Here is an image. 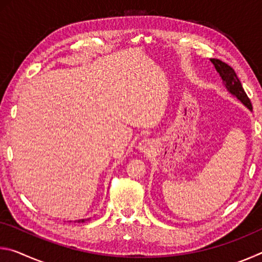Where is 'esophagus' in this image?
Returning <instances> with one entry per match:
<instances>
[{
  "instance_id": "34e87169",
  "label": "esophagus",
  "mask_w": 262,
  "mask_h": 262,
  "mask_svg": "<svg viewBox=\"0 0 262 262\" xmlns=\"http://www.w3.org/2000/svg\"><path fill=\"white\" fill-rule=\"evenodd\" d=\"M139 150L142 152H150L154 148V142L150 140V139H144L140 141L139 143Z\"/></svg>"
}]
</instances>
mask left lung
Here are the masks:
<instances>
[{
    "mask_svg": "<svg viewBox=\"0 0 262 262\" xmlns=\"http://www.w3.org/2000/svg\"><path fill=\"white\" fill-rule=\"evenodd\" d=\"M210 61L212 62V64L215 66V69L217 70V73L220 74L222 79H223L224 86L228 89L230 94L241 100L248 110L252 111V104L250 101V98L247 97L246 92L244 91L242 83L237 77V74L234 73V70L230 67L229 64L225 63V62L219 59H210Z\"/></svg>",
    "mask_w": 262,
    "mask_h": 262,
    "instance_id": "obj_1",
    "label": "left lung"
}]
</instances>
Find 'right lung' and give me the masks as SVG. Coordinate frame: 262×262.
<instances>
[{
  "mask_svg": "<svg viewBox=\"0 0 262 262\" xmlns=\"http://www.w3.org/2000/svg\"><path fill=\"white\" fill-rule=\"evenodd\" d=\"M90 219H82V220H78V221H75V223H84V222H86V221H89Z\"/></svg>",
  "mask_w": 262,
  "mask_h": 262,
  "instance_id": "add662e5",
  "label": "right lung"
}]
</instances>
